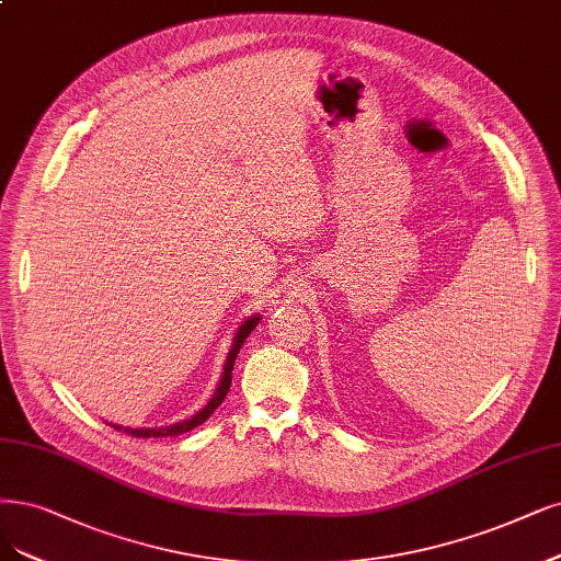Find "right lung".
Instances as JSON below:
<instances>
[{"mask_svg": "<svg viewBox=\"0 0 561 561\" xmlns=\"http://www.w3.org/2000/svg\"><path fill=\"white\" fill-rule=\"evenodd\" d=\"M259 321H261V314H254V317H249V319H244V321L240 323V328L236 330L233 344H231V348H228V356H226V363H224V371H221L219 386L215 388V396L210 398V402H207L201 411H196L192 419L173 423V425H165V427H122V425H113V423H108V425H113L115 430H122V432L131 434V437H142V439H150V437H178V434H184V432H190V430L203 425L207 419L213 416L215 409L224 402L228 388H231V371H233L236 358H238V354H240V348H242L244 340H247L249 335H252V330L259 325Z\"/></svg>", "mask_w": 561, "mask_h": 561, "instance_id": "obj_1", "label": "right lung"}]
</instances>
